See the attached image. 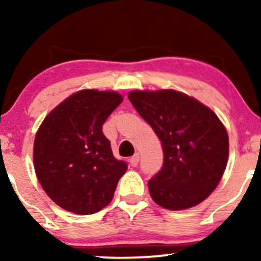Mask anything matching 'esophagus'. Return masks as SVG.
<instances>
[{
  "label": "esophagus",
  "mask_w": 261,
  "mask_h": 261,
  "mask_svg": "<svg viewBox=\"0 0 261 261\" xmlns=\"http://www.w3.org/2000/svg\"><path fill=\"white\" fill-rule=\"evenodd\" d=\"M139 161H140V154L139 153H135L133 157L130 158V164L133 167H136L137 164H139Z\"/></svg>",
  "instance_id": "1"
}]
</instances>
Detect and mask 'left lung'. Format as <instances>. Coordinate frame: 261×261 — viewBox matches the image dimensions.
Returning a JSON list of instances; mask_svg holds the SVG:
<instances>
[{
  "label": "left lung",
  "instance_id": "left-lung-1",
  "mask_svg": "<svg viewBox=\"0 0 261 261\" xmlns=\"http://www.w3.org/2000/svg\"><path fill=\"white\" fill-rule=\"evenodd\" d=\"M163 147V167L148 181L153 201L180 211L199 205L217 188L229 153L228 134L214 110L174 89L127 94Z\"/></svg>",
  "mask_w": 261,
  "mask_h": 261
}]
</instances>
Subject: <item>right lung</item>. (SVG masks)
Segmentation results:
<instances>
[{
  "label": "right lung",
  "instance_id": "add662e5",
  "mask_svg": "<svg viewBox=\"0 0 261 261\" xmlns=\"http://www.w3.org/2000/svg\"><path fill=\"white\" fill-rule=\"evenodd\" d=\"M124 100L115 91L81 89L45 116L33 147L35 174L47 196L76 215L113 200L127 164L115 160L101 125Z\"/></svg>",
  "mask_w": 261,
  "mask_h": 261
}]
</instances>
